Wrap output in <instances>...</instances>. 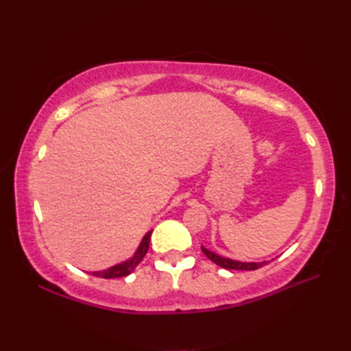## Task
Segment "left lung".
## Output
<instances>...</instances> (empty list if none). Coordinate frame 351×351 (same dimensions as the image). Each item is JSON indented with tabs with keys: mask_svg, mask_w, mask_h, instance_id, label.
Wrapping results in <instances>:
<instances>
[{
	"mask_svg": "<svg viewBox=\"0 0 351 351\" xmlns=\"http://www.w3.org/2000/svg\"><path fill=\"white\" fill-rule=\"evenodd\" d=\"M202 252H204V255L208 259H211L214 264H217L221 268H226V270H256V268L263 267L267 263H270V261H263V263H243V261H235L230 258L220 256V255H217V253L208 250L206 247H204V245H202Z\"/></svg>",
	"mask_w": 351,
	"mask_h": 351,
	"instance_id": "obj_1",
	"label": "left lung"
}]
</instances>
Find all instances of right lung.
Masks as SVG:
<instances>
[{
  "mask_svg": "<svg viewBox=\"0 0 351 351\" xmlns=\"http://www.w3.org/2000/svg\"><path fill=\"white\" fill-rule=\"evenodd\" d=\"M151 234H152V230H149V232H146V235L141 238L137 250L134 252V255L130 259L123 261V263H121V264H116L113 267H110V268H107V270L92 271V274L96 276V278H104V279L125 278V276L131 274L134 271V268H136L141 263V259H143L145 255L147 253L149 241H151Z\"/></svg>",
  "mask_w": 351,
  "mask_h": 351,
  "instance_id": "obj_1",
  "label": "right lung"
}]
</instances>
